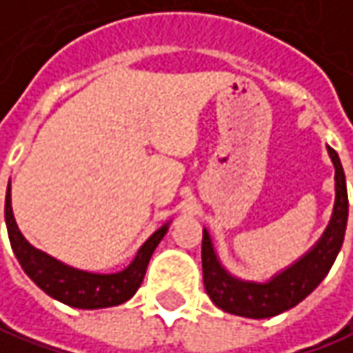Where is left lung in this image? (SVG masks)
Here are the masks:
<instances>
[{
  "label": "left lung",
  "mask_w": 353,
  "mask_h": 353,
  "mask_svg": "<svg viewBox=\"0 0 353 353\" xmlns=\"http://www.w3.org/2000/svg\"><path fill=\"white\" fill-rule=\"evenodd\" d=\"M328 154L336 168V205H334L332 221L314 249L304 259H300L296 265L274 276L270 283H243L229 276L215 256L207 231H203V243H201L203 284L215 306H219L229 314L245 316V318H256V320L270 318L296 306L324 281V276L328 274V270L340 253V247L344 243L345 223H347V192H345L344 170L334 148L328 146Z\"/></svg>",
  "instance_id": "obj_1"
}]
</instances>
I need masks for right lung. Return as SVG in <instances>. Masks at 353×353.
<instances>
[{
	"label": "right lung",
	"mask_w": 353,
	"mask_h": 353,
	"mask_svg": "<svg viewBox=\"0 0 353 353\" xmlns=\"http://www.w3.org/2000/svg\"><path fill=\"white\" fill-rule=\"evenodd\" d=\"M6 223H8L11 249L25 270V274L49 296H53L63 304H69L72 308H86V310L108 308V306H116V304L130 300L144 281L150 256L156 251L158 243L168 231L165 225L158 229L142 245V249L138 251L130 267L124 268L122 272L94 274V272L67 267L53 256L37 251L25 241L21 231L17 229V223L13 219L9 188L6 195Z\"/></svg>",
	"instance_id": "add662e5"
}]
</instances>
